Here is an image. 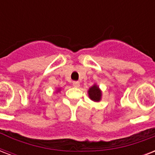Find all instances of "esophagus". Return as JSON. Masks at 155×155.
<instances>
[{
    "instance_id": "34e87169",
    "label": "esophagus",
    "mask_w": 155,
    "mask_h": 155,
    "mask_svg": "<svg viewBox=\"0 0 155 155\" xmlns=\"http://www.w3.org/2000/svg\"><path fill=\"white\" fill-rule=\"evenodd\" d=\"M72 84H73V86L75 87H80V82H79V81H74V82L72 83Z\"/></svg>"
}]
</instances>
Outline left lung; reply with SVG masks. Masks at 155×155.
I'll list each match as a JSON object with an SVG mask.
<instances>
[{"label":"left lung","instance_id":"left-lung-1","mask_svg":"<svg viewBox=\"0 0 155 155\" xmlns=\"http://www.w3.org/2000/svg\"><path fill=\"white\" fill-rule=\"evenodd\" d=\"M88 96H89V98L93 101L98 102L101 101V91L99 88V87L97 85L94 84L92 87H91L88 90Z\"/></svg>","mask_w":155,"mask_h":155}]
</instances>
